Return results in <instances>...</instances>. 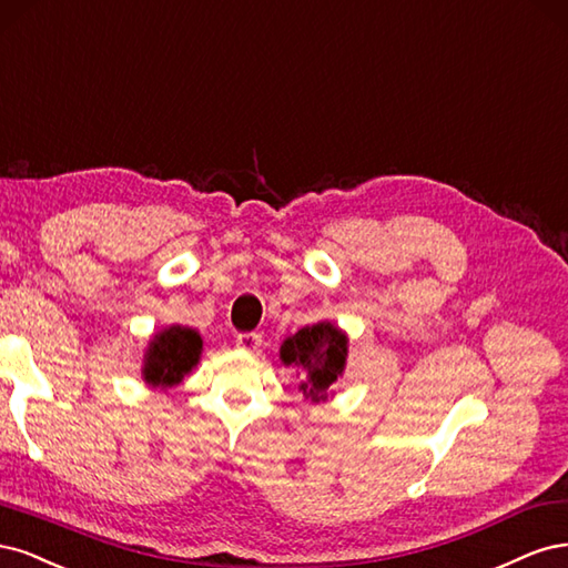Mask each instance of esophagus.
<instances>
[{"label": "esophagus", "instance_id": "34e87169", "mask_svg": "<svg viewBox=\"0 0 568 568\" xmlns=\"http://www.w3.org/2000/svg\"><path fill=\"white\" fill-rule=\"evenodd\" d=\"M260 344H262V337L257 333H243L235 337V346L243 352H257Z\"/></svg>", "mask_w": 568, "mask_h": 568}]
</instances>
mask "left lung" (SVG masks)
Listing matches in <instances>:
<instances>
[{
  "instance_id": "obj_1",
  "label": "left lung",
  "mask_w": 568,
  "mask_h": 568,
  "mask_svg": "<svg viewBox=\"0 0 568 568\" xmlns=\"http://www.w3.org/2000/svg\"><path fill=\"white\" fill-rule=\"evenodd\" d=\"M349 337L333 321L304 325L281 344L283 365L297 371V389L308 404H323L335 396V384L344 375Z\"/></svg>"
}]
</instances>
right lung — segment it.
<instances>
[{"label":"right lung","mask_w":568,"mask_h":568,"mask_svg":"<svg viewBox=\"0 0 568 568\" xmlns=\"http://www.w3.org/2000/svg\"><path fill=\"white\" fill-rule=\"evenodd\" d=\"M203 356V337L189 325H168L143 349L141 379L153 389H172L189 377Z\"/></svg>","instance_id":"right-lung-1"}]
</instances>
